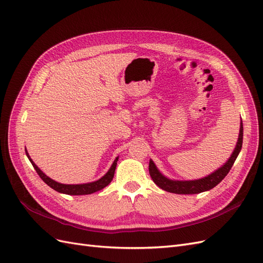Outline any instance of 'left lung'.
Here are the masks:
<instances>
[{
    "instance_id": "8db88e82",
    "label": "left lung",
    "mask_w": 263,
    "mask_h": 263,
    "mask_svg": "<svg viewBox=\"0 0 263 263\" xmlns=\"http://www.w3.org/2000/svg\"><path fill=\"white\" fill-rule=\"evenodd\" d=\"M242 137H243V127L242 122L240 123V130H239V136H238L237 145L234 149V153L230 156V158L227 160V162L220 166L215 172L211 173L210 176L198 179V180H192V181H178V180H171L164 177L163 174L158 170L154 161H149V173L150 177L156 184L166 191V192L170 193H176V194H197L201 192H205V191H209L213 187L216 186L218 183L224 179L228 172L232 169V166L237 159L238 155H239L241 147H242Z\"/></svg>"
}]
</instances>
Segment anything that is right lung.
Instances as JSON below:
<instances>
[{"label":"right lung","mask_w":263,"mask_h":263,"mask_svg":"<svg viewBox=\"0 0 263 263\" xmlns=\"http://www.w3.org/2000/svg\"><path fill=\"white\" fill-rule=\"evenodd\" d=\"M26 151V156L28 157L29 161L33 164L34 169L36 170V172L38 173V176L42 178V180L48 184L51 189H53L54 191H57L59 193H63V194H68V195H86V194H92L94 192H98V191L104 189L105 186H107L110 181L113 180L114 178V173H115V169H116V164L118 161V157L115 159L113 164L110 165L109 170L106 172V174H104L101 179H99L98 181H94L91 183H84V184H62V183L55 182L52 179H50L49 177H47L46 174L38 168V166L34 163V161L31 160L27 150Z\"/></svg>","instance_id":"right-lung-1"}]
</instances>
